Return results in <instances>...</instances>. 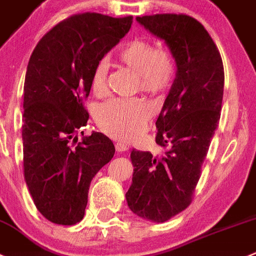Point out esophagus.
<instances>
[{
    "label": "esophagus",
    "mask_w": 256,
    "mask_h": 256,
    "mask_svg": "<svg viewBox=\"0 0 256 256\" xmlns=\"http://www.w3.org/2000/svg\"><path fill=\"white\" fill-rule=\"evenodd\" d=\"M130 148V144L128 143H124V142H116V152H124V150H126Z\"/></svg>",
    "instance_id": "34e87169"
}]
</instances>
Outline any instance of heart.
<instances>
[{"instance_id":"1","label":"heart","mask_w":256,"mask_h":256,"mask_svg":"<svg viewBox=\"0 0 256 256\" xmlns=\"http://www.w3.org/2000/svg\"><path fill=\"white\" fill-rule=\"evenodd\" d=\"M118 62L137 75V88L150 96L164 93L174 79L176 62L170 50L153 48L143 38L126 42L116 56ZM108 64L100 60L96 65L90 80L92 92L102 96L106 93ZM150 106L140 98H116L106 102L96 113L100 130L119 140H132L144 128L150 116Z\"/></svg>"}]
</instances>
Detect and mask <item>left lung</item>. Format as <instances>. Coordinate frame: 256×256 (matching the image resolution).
<instances>
[{
    "instance_id": "1",
    "label": "left lung",
    "mask_w": 256,
    "mask_h": 256,
    "mask_svg": "<svg viewBox=\"0 0 256 256\" xmlns=\"http://www.w3.org/2000/svg\"><path fill=\"white\" fill-rule=\"evenodd\" d=\"M164 40L177 72L156 126L162 156L133 150V178L126 194L130 210L152 222H164L191 204L221 114L224 65L215 42L196 18L160 14L137 17Z\"/></svg>"
}]
</instances>
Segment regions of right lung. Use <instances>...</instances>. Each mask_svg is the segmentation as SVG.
Wrapping results in <instances>:
<instances>
[{
	"label": "right lung",
	"instance_id": "obj_1",
	"mask_svg": "<svg viewBox=\"0 0 256 256\" xmlns=\"http://www.w3.org/2000/svg\"><path fill=\"white\" fill-rule=\"evenodd\" d=\"M132 22V16L74 14L54 26L32 51L24 86V174L34 204L54 224L82 220L90 182L116 152L103 133L82 137L76 146L70 140H78L89 119L82 103L94 68Z\"/></svg>",
	"mask_w": 256,
	"mask_h": 256
}]
</instances>
